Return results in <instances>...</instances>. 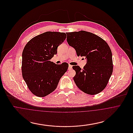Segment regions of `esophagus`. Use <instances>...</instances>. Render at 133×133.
<instances>
[{"mask_svg": "<svg viewBox=\"0 0 133 133\" xmlns=\"http://www.w3.org/2000/svg\"><path fill=\"white\" fill-rule=\"evenodd\" d=\"M72 66L71 65H69V67H68V69L70 70L71 69H72Z\"/></svg>", "mask_w": 133, "mask_h": 133, "instance_id": "obj_1", "label": "esophagus"}]
</instances>
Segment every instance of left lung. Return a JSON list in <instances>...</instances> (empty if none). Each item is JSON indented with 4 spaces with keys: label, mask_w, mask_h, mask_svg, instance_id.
Masks as SVG:
<instances>
[{
    "label": "left lung",
    "mask_w": 133,
    "mask_h": 133,
    "mask_svg": "<svg viewBox=\"0 0 133 133\" xmlns=\"http://www.w3.org/2000/svg\"><path fill=\"white\" fill-rule=\"evenodd\" d=\"M67 41L74 47L78 56H85L87 63L82 69L74 66L73 79L83 92L96 95L107 85L113 70L112 51L107 43L100 37L85 31L67 32Z\"/></svg>",
    "instance_id": "8db88e82"
}]
</instances>
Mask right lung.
Masks as SVG:
<instances>
[{"label": "right lung", "instance_id": "1", "mask_svg": "<svg viewBox=\"0 0 133 133\" xmlns=\"http://www.w3.org/2000/svg\"><path fill=\"white\" fill-rule=\"evenodd\" d=\"M64 32L47 31L35 36L26 44L22 52V74L29 90L43 97L57 88L69 65L56 64L50 61L57 48L66 38Z\"/></svg>", "mask_w": 133, "mask_h": 133}]
</instances>
